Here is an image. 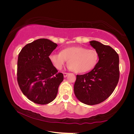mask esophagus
Instances as JSON below:
<instances>
[{"label": "esophagus", "instance_id": "obj_1", "mask_svg": "<svg viewBox=\"0 0 134 134\" xmlns=\"http://www.w3.org/2000/svg\"><path fill=\"white\" fill-rule=\"evenodd\" d=\"M69 73H68V72H63V75H64V77H66L69 75Z\"/></svg>", "mask_w": 134, "mask_h": 134}]
</instances>
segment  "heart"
Masks as SVG:
<instances>
[{"label": "heart", "mask_w": 134, "mask_h": 134, "mask_svg": "<svg viewBox=\"0 0 134 134\" xmlns=\"http://www.w3.org/2000/svg\"><path fill=\"white\" fill-rule=\"evenodd\" d=\"M99 57L96 50L82 47H68L63 49L61 53H53L49 55V60L56 69H62L69 60L67 67L78 73L92 70L98 63Z\"/></svg>", "instance_id": "b5f03b06"}]
</instances>
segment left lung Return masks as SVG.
<instances>
[{"label":"left lung","instance_id":"8db88e82","mask_svg":"<svg viewBox=\"0 0 134 134\" xmlns=\"http://www.w3.org/2000/svg\"><path fill=\"white\" fill-rule=\"evenodd\" d=\"M90 44L99 53V61L92 71L77 75L74 92L81 102L97 105L109 97L119 79V55L112 47L96 41Z\"/></svg>","mask_w":134,"mask_h":134}]
</instances>
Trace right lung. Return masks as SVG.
Returning a JSON list of instances; mask_svg holds the SVG:
<instances>
[{
	"instance_id": "right-lung-1",
	"label": "right lung",
	"mask_w": 134,
	"mask_h": 134,
	"mask_svg": "<svg viewBox=\"0 0 134 134\" xmlns=\"http://www.w3.org/2000/svg\"><path fill=\"white\" fill-rule=\"evenodd\" d=\"M57 44L41 38L26 44L18 59L17 80L23 94L31 101L46 105L55 99L64 80L49 59Z\"/></svg>"
}]
</instances>
